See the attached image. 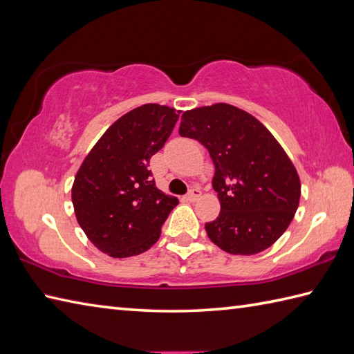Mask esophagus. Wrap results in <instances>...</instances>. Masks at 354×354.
Wrapping results in <instances>:
<instances>
[{
  "label": "esophagus",
  "instance_id": "34e87169",
  "mask_svg": "<svg viewBox=\"0 0 354 354\" xmlns=\"http://www.w3.org/2000/svg\"><path fill=\"white\" fill-rule=\"evenodd\" d=\"M201 196V189H198V187H193V189L189 192V194H187V201H196L198 198Z\"/></svg>",
  "mask_w": 354,
  "mask_h": 354
}]
</instances>
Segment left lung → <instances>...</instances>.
<instances>
[{
	"label": "left lung",
	"mask_w": 354,
	"mask_h": 354,
	"mask_svg": "<svg viewBox=\"0 0 354 354\" xmlns=\"http://www.w3.org/2000/svg\"><path fill=\"white\" fill-rule=\"evenodd\" d=\"M179 135L205 146L214 164L221 213L205 223L209 240L234 255L259 254L275 243L295 216L301 183L274 135L228 103L185 111Z\"/></svg>",
	"instance_id": "1"
}]
</instances>
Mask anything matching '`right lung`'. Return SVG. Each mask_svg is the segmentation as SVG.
<instances>
[{"instance_id":"obj_1","label":"right lung","mask_w":354,"mask_h":354,"mask_svg":"<svg viewBox=\"0 0 354 354\" xmlns=\"http://www.w3.org/2000/svg\"><path fill=\"white\" fill-rule=\"evenodd\" d=\"M181 111L156 103L111 124L82 162L71 199L80 228L109 257L147 251L178 199L156 189L150 158L167 141Z\"/></svg>"}]
</instances>
